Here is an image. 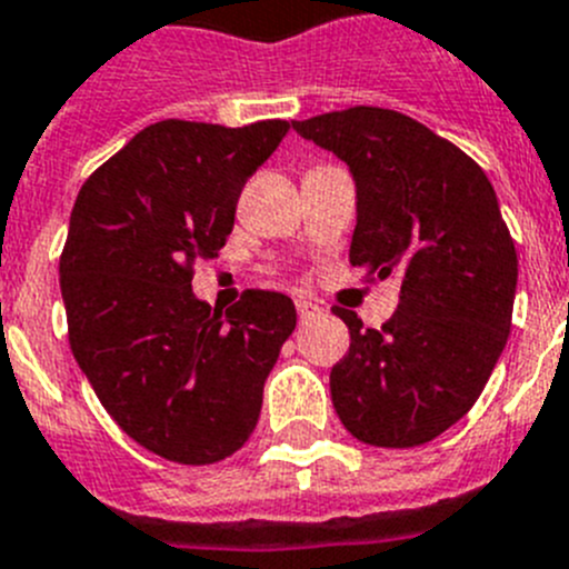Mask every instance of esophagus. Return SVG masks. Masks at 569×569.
Wrapping results in <instances>:
<instances>
[{"instance_id":"esophagus-1","label":"esophagus","mask_w":569,"mask_h":569,"mask_svg":"<svg viewBox=\"0 0 569 569\" xmlns=\"http://www.w3.org/2000/svg\"><path fill=\"white\" fill-rule=\"evenodd\" d=\"M296 310H299V319L301 321H308V319H313V316H319V301L316 299H308V296H299V299H296Z\"/></svg>"}]
</instances>
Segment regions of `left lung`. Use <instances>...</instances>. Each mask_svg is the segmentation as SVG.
<instances>
[{
	"label": "left lung",
	"instance_id": "obj_1",
	"mask_svg": "<svg viewBox=\"0 0 569 569\" xmlns=\"http://www.w3.org/2000/svg\"><path fill=\"white\" fill-rule=\"evenodd\" d=\"M293 130L356 182L350 264L399 281V310L365 328L333 308L350 350L330 370L341 425L373 447L433 441L476 405L510 336L519 259L485 170L405 113L347 108Z\"/></svg>",
	"mask_w": 569,
	"mask_h": 569
}]
</instances>
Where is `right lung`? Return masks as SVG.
I'll use <instances>...</instances> for the list:
<instances>
[{"label":"right lung","instance_id":"1","mask_svg":"<svg viewBox=\"0 0 569 569\" xmlns=\"http://www.w3.org/2000/svg\"><path fill=\"white\" fill-rule=\"evenodd\" d=\"M288 130L156 122L90 176L70 213L59 284L73 359L116 425L168 461L213 465L250 439L296 328L284 293L248 290L222 313L190 284Z\"/></svg>","mask_w":569,"mask_h":569}]
</instances>
